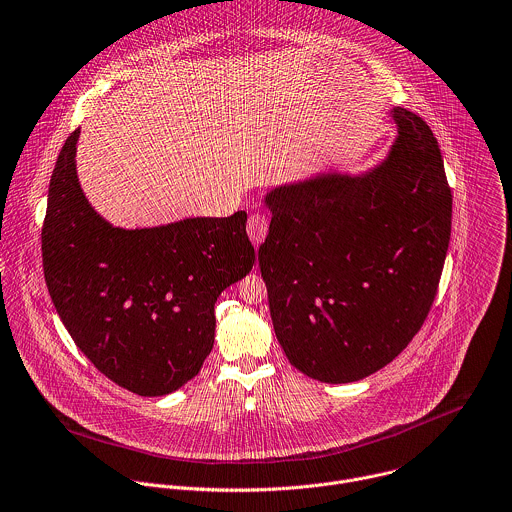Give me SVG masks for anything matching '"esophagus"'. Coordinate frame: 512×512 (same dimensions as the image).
Instances as JSON below:
<instances>
[{
	"label": "esophagus",
	"mask_w": 512,
	"mask_h": 512,
	"mask_svg": "<svg viewBox=\"0 0 512 512\" xmlns=\"http://www.w3.org/2000/svg\"><path fill=\"white\" fill-rule=\"evenodd\" d=\"M267 229H269V221L263 213H253L247 219V235L253 241V245H261L263 239L267 237Z\"/></svg>",
	"instance_id": "1"
}]
</instances>
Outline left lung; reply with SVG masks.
<instances>
[{
	"label": "left lung",
	"instance_id": "8db88e82",
	"mask_svg": "<svg viewBox=\"0 0 512 512\" xmlns=\"http://www.w3.org/2000/svg\"><path fill=\"white\" fill-rule=\"evenodd\" d=\"M389 155L363 175L323 173L265 195L259 247L273 329L289 363L321 383L389 365L437 297L453 195L423 117L395 107Z\"/></svg>",
	"mask_w": 512,
	"mask_h": 512
}]
</instances>
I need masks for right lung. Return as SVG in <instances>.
<instances>
[{"label": "right lung", "mask_w": 512, "mask_h": 512, "mask_svg": "<svg viewBox=\"0 0 512 512\" xmlns=\"http://www.w3.org/2000/svg\"><path fill=\"white\" fill-rule=\"evenodd\" d=\"M77 139L79 129L65 139L49 181L41 229L47 291L97 371L135 395H169L201 371L213 349L215 301L255 263L247 213L113 227L81 191Z\"/></svg>", "instance_id": "obj_1"}]
</instances>
